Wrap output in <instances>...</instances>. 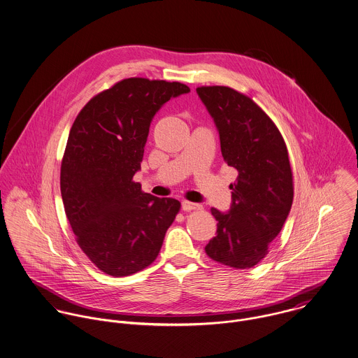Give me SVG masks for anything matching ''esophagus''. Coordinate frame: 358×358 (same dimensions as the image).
Masks as SVG:
<instances>
[{"instance_id":"1","label":"esophagus","mask_w":358,"mask_h":358,"mask_svg":"<svg viewBox=\"0 0 358 358\" xmlns=\"http://www.w3.org/2000/svg\"><path fill=\"white\" fill-rule=\"evenodd\" d=\"M181 208L184 211H191V210H200L201 206L198 203H192V201H188V200H182L181 201Z\"/></svg>"}]
</instances>
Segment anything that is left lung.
Here are the masks:
<instances>
[{"mask_svg": "<svg viewBox=\"0 0 358 358\" xmlns=\"http://www.w3.org/2000/svg\"><path fill=\"white\" fill-rule=\"evenodd\" d=\"M196 92L217 126L224 160L238 170L229 187V211L211 208L217 235L204 250L222 265L252 268L268 254L291 210L287 147L273 120L248 96L228 86H201Z\"/></svg>", "mask_w": 358, "mask_h": 358, "instance_id": "obj_1", "label": "left lung"}]
</instances>
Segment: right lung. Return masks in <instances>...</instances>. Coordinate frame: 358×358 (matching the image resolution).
<instances>
[{
  "label": "right lung",
  "instance_id": "add662e5",
  "mask_svg": "<svg viewBox=\"0 0 358 358\" xmlns=\"http://www.w3.org/2000/svg\"><path fill=\"white\" fill-rule=\"evenodd\" d=\"M191 89L180 82L127 78L80 110L60 169L66 215L82 251L120 278L151 265L180 201L144 194L141 169L150 126L160 107Z\"/></svg>",
  "mask_w": 358,
  "mask_h": 358
}]
</instances>
